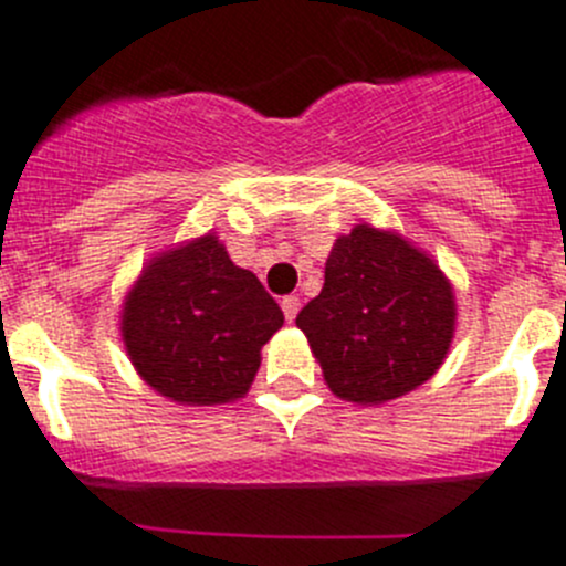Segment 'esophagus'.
I'll return each mask as SVG.
<instances>
[{
	"label": "esophagus",
	"instance_id": "34e87169",
	"mask_svg": "<svg viewBox=\"0 0 566 566\" xmlns=\"http://www.w3.org/2000/svg\"><path fill=\"white\" fill-rule=\"evenodd\" d=\"M280 308H283V314H286L289 322H294V316H297V311H300V297L289 294V297L280 300Z\"/></svg>",
	"mask_w": 566,
	"mask_h": 566
}]
</instances>
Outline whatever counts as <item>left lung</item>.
I'll return each instance as SVG.
<instances>
[{"mask_svg": "<svg viewBox=\"0 0 566 566\" xmlns=\"http://www.w3.org/2000/svg\"><path fill=\"white\" fill-rule=\"evenodd\" d=\"M297 327L333 395L380 406L441 367L455 331L453 286L411 241L355 224L333 244L325 286Z\"/></svg>", "mask_w": 566, "mask_h": 566, "instance_id": "8db88e82", "label": "left lung"}]
</instances>
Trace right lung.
I'll list each match as a JSON object with an SVG mask.
<instances>
[{"mask_svg":"<svg viewBox=\"0 0 566 566\" xmlns=\"http://www.w3.org/2000/svg\"><path fill=\"white\" fill-rule=\"evenodd\" d=\"M280 325V305L213 233L153 258L122 308L136 373L180 406L244 397Z\"/></svg>","mask_w":566,"mask_h":566,"instance_id":"obj_1","label":"right lung"}]
</instances>
